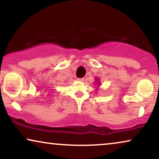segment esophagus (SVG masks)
<instances>
[{"label":"esophagus","instance_id":"34e87169","mask_svg":"<svg viewBox=\"0 0 159 159\" xmlns=\"http://www.w3.org/2000/svg\"><path fill=\"white\" fill-rule=\"evenodd\" d=\"M84 78H79V79H78V80H79V81H84Z\"/></svg>","mask_w":159,"mask_h":159}]
</instances>
